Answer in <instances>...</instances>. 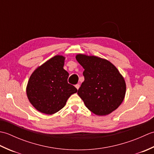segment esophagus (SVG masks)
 <instances>
[{"instance_id": "esophagus-1", "label": "esophagus", "mask_w": 154, "mask_h": 154, "mask_svg": "<svg viewBox=\"0 0 154 154\" xmlns=\"http://www.w3.org/2000/svg\"><path fill=\"white\" fill-rule=\"evenodd\" d=\"M75 87H76V88H77V89L78 90V89H79V87H80V85H79V84H77V85H75Z\"/></svg>"}]
</instances>
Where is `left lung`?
I'll return each mask as SVG.
<instances>
[{
	"label": "left lung",
	"mask_w": 154,
	"mask_h": 154,
	"mask_svg": "<svg viewBox=\"0 0 154 154\" xmlns=\"http://www.w3.org/2000/svg\"><path fill=\"white\" fill-rule=\"evenodd\" d=\"M75 58L85 69V81L77 94L87 109L99 116L115 110L124 100L126 89L119 71L105 59L81 54Z\"/></svg>",
	"instance_id": "obj_1"
}]
</instances>
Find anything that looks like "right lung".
<instances>
[{"mask_svg":"<svg viewBox=\"0 0 154 154\" xmlns=\"http://www.w3.org/2000/svg\"><path fill=\"white\" fill-rule=\"evenodd\" d=\"M65 57L55 55L35 69L29 79L26 94L39 112L53 114L65 106L77 89L69 84V73L63 69Z\"/></svg>","mask_w":154,"mask_h":154,"instance_id":"1","label":"right lung"}]
</instances>
